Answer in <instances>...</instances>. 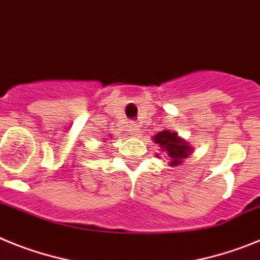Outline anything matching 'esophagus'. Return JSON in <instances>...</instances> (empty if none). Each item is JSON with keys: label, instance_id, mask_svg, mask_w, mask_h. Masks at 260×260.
Listing matches in <instances>:
<instances>
[{"label": "esophagus", "instance_id": "esophagus-1", "mask_svg": "<svg viewBox=\"0 0 260 260\" xmlns=\"http://www.w3.org/2000/svg\"><path fill=\"white\" fill-rule=\"evenodd\" d=\"M128 132H130V134L132 135H135V137H137V135H139V128H138L137 123H132V125H130V130H128Z\"/></svg>", "mask_w": 260, "mask_h": 260}]
</instances>
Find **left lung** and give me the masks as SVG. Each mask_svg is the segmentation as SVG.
<instances>
[{"label":"left lung","mask_w":260,"mask_h":260,"mask_svg":"<svg viewBox=\"0 0 260 260\" xmlns=\"http://www.w3.org/2000/svg\"><path fill=\"white\" fill-rule=\"evenodd\" d=\"M153 141H155V143H157L158 146L161 147L162 150L167 151L168 156L172 160L171 165H180L183 158L187 157L190 151H191V148L182 139L177 138L176 133H171L168 132V130L157 133L153 137Z\"/></svg>","instance_id":"8db88e82"}]
</instances>
